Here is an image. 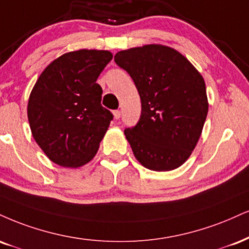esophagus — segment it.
Returning a JSON list of instances; mask_svg holds the SVG:
<instances>
[{"label": "esophagus", "instance_id": "obj_1", "mask_svg": "<svg viewBox=\"0 0 249 249\" xmlns=\"http://www.w3.org/2000/svg\"><path fill=\"white\" fill-rule=\"evenodd\" d=\"M113 117H115V119L121 118V111H119V110H115V111H113Z\"/></svg>", "mask_w": 249, "mask_h": 249}]
</instances>
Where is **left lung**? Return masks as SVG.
<instances>
[{
    "label": "left lung",
    "instance_id": "8db88e82",
    "mask_svg": "<svg viewBox=\"0 0 249 249\" xmlns=\"http://www.w3.org/2000/svg\"><path fill=\"white\" fill-rule=\"evenodd\" d=\"M115 62L132 77L142 101L139 122L124 131L134 157L155 172L178 168L196 147L208 115L203 76L184 55L159 44L121 51Z\"/></svg>",
    "mask_w": 249,
    "mask_h": 249
}]
</instances>
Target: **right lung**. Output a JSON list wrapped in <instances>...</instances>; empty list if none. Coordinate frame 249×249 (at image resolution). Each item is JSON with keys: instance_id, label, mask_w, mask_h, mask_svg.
<instances>
[{"instance_id": "add662e5", "label": "right lung", "mask_w": 249, "mask_h": 249, "mask_svg": "<svg viewBox=\"0 0 249 249\" xmlns=\"http://www.w3.org/2000/svg\"><path fill=\"white\" fill-rule=\"evenodd\" d=\"M111 59L109 51L68 52L38 77L28 118L36 142L52 162L77 168L97 153L113 116L102 107L103 90L96 81Z\"/></svg>"}]
</instances>
